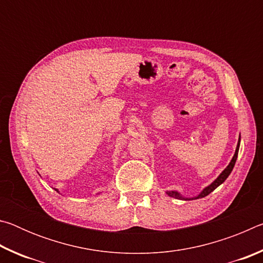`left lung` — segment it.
Masks as SVG:
<instances>
[{"instance_id":"1","label":"left lung","mask_w":263,"mask_h":263,"mask_svg":"<svg viewBox=\"0 0 263 263\" xmlns=\"http://www.w3.org/2000/svg\"><path fill=\"white\" fill-rule=\"evenodd\" d=\"M239 146H240V138H239V141H238V145H237V148H235V153L233 155L232 160H231V162L229 163V166L226 167L224 171H222L221 174L217 177V179L212 182L210 185H208L206 188H204L203 191L198 196H196V197H191V198H185V197H182V196L177 193V191H167V195L171 196V197H174L177 199H197V198H203L208 196L210 193H212L213 190H215L217 186H219L222 182H224L226 179H228L229 175L231 174V172H232V169L235 164V161H237V158H238V152H239Z\"/></svg>"}]
</instances>
